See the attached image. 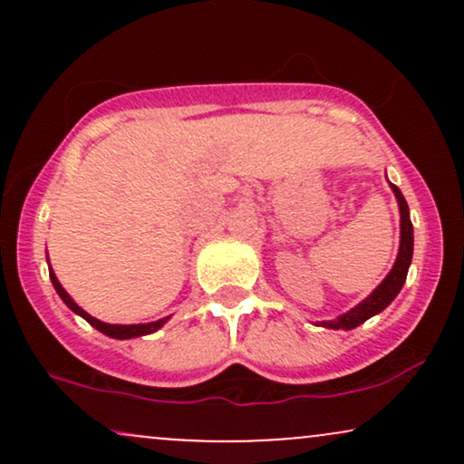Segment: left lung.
Returning <instances> with one entry per match:
<instances>
[{"label":"left lung","mask_w":464,"mask_h":464,"mask_svg":"<svg viewBox=\"0 0 464 464\" xmlns=\"http://www.w3.org/2000/svg\"><path fill=\"white\" fill-rule=\"evenodd\" d=\"M392 191H395V198L399 202V216H401V242H399V253L392 266L391 273L386 275V279L382 281L375 290L366 296L360 305H355L353 310H349L343 316L334 318V321H323L321 324L327 329H355L358 324L369 321L375 314L384 312L395 296L399 295L403 284H406L410 262H412V248H414V233H412V222H410V209L408 202L403 198V194L399 191L397 185L391 183Z\"/></svg>","instance_id":"left-lung-1"}]
</instances>
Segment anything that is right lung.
Wrapping results in <instances>:
<instances>
[{"mask_svg":"<svg viewBox=\"0 0 464 464\" xmlns=\"http://www.w3.org/2000/svg\"><path fill=\"white\" fill-rule=\"evenodd\" d=\"M50 279H52V285H54V290L58 292V296H61L63 303L72 310L73 314H78V316H82L84 321H87L92 327L98 329V332H102L104 335H111V338H117V340H129V338H137V335H148L152 332H157V329H161L165 323H168L169 316L161 318V321H154V323H143V324H109V323H102L98 321V318H93L92 314H87L82 310V307L78 305L76 301L72 299V296L67 295L65 287L61 285V281L56 279L54 270L50 268Z\"/></svg>","mask_w":464,"mask_h":464,"instance_id":"1","label":"right lung"}]
</instances>
